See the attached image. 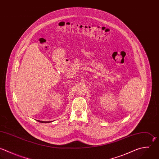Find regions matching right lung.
Here are the masks:
<instances>
[{"instance_id":"add662e5","label":"right lung","mask_w":159,"mask_h":159,"mask_svg":"<svg viewBox=\"0 0 159 159\" xmlns=\"http://www.w3.org/2000/svg\"><path fill=\"white\" fill-rule=\"evenodd\" d=\"M37 121H39V122H42V123H47V122H50H50H48H48H47V121H42V120H38Z\"/></svg>"}]
</instances>
